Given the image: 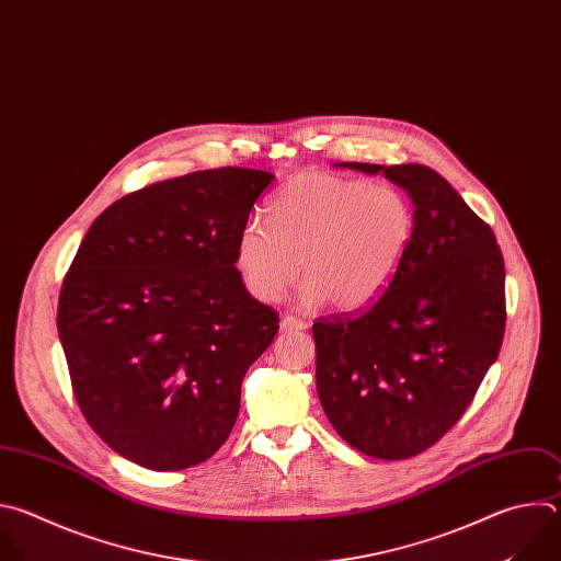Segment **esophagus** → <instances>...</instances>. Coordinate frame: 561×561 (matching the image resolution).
I'll return each instance as SVG.
<instances>
[{
    "instance_id": "esophagus-1",
    "label": "esophagus",
    "mask_w": 561,
    "mask_h": 561,
    "mask_svg": "<svg viewBox=\"0 0 561 561\" xmlns=\"http://www.w3.org/2000/svg\"><path fill=\"white\" fill-rule=\"evenodd\" d=\"M280 329L287 331V333H294V331L307 329V322L300 320V318H296V316H289V313H287V316L280 318Z\"/></svg>"
}]
</instances>
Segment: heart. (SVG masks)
<instances>
[{"mask_svg": "<svg viewBox=\"0 0 561 561\" xmlns=\"http://www.w3.org/2000/svg\"><path fill=\"white\" fill-rule=\"evenodd\" d=\"M413 232V205L398 187L305 172L265 205V226L241 230L237 265L259 300H278L302 274L305 305L354 311L391 285Z\"/></svg>", "mask_w": 561, "mask_h": 561, "instance_id": "b5f03b06", "label": "heart"}]
</instances>
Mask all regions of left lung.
I'll use <instances>...</instances> for the list:
<instances>
[{"instance_id":"8db88e82","label":"left lung","mask_w":561,"mask_h":561,"mask_svg":"<svg viewBox=\"0 0 561 561\" xmlns=\"http://www.w3.org/2000/svg\"><path fill=\"white\" fill-rule=\"evenodd\" d=\"M382 172L415 205L411 250L371 305L313 322L316 387L339 435L365 456L407 460L471 404L497 360L504 259L454 185L420 163H335Z\"/></svg>"}]
</instances>
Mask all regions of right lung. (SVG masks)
<instances>
[{
	"instance_id": "1",
	"label": "right lung",
	"mask_w": 561,
	"mask_h": 561,
	"mask_svg": "<svg viewBox=\"0 0 561 561\" xmlns=\"http://www.w3.org/2000/svg\"><path fill=\"white\" fill-rule=\"evenodd\" d=\"M274 174L168 179L105 207L64 278L57 331L72 393L126 460L181 471L228 439L252 363L278 333L237 270V241Z\"/></svg>"
}]
</instances>
